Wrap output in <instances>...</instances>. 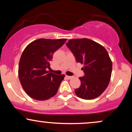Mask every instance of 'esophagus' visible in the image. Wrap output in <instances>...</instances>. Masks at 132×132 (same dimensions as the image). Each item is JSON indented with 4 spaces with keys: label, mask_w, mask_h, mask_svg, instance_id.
<instances>
[{
    "label": "esophagus",
    "mask_w": 132,
    "mask_h": 132,
    "mask_svg": "<svg viewBox=\"0 0 132 132\" xmlns=\"http://www.w3.org/2000/svg\"><path fill=\"white\" fill-rule=\"evenodd\" d=\"M66 78L68 79H71L72 78V76H66Z\"/></svg>",
    "instance_id": "34e87169"
}]
</instances>
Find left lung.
<instances>
[{
  "label": "left lung",
  "instance_id": "obj_1",
  "mask_svg": "<svg viewBox=\"0 0 132 132\" xmlns=\"http://www.w3.org/2000/svg\"><path fill=\"white\" fill-rule=\"evenodd\" d=\"M85 76L79 78L81 85L75 90L79 97L90 100L98 97L108 86L110 81L112 63L104 46L87 38L72 39L66 43Z\"/></svg>",
  "mask_w": 132,
  "mask_h": 132
}]
</instances>
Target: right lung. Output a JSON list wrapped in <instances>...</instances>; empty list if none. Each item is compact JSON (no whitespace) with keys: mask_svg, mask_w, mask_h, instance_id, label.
Masks as SVG:
<instances>
[{"mask_svg":"<svg viewBox=\"0 0 132 132\" xmlns=\"http://www.w3.org/2000/svg\"><path fill=\"white\" fill-rule=\"evenodd\" d=\"M67 39L40 38L31 42L23 51L19 65V78L23 89L30 97L45 101L56 94L64 75L46 71L56 50Z\"/></svg>","mask_w":132,"mask_h":132,"instance_id":"add662e5","label":"right lung"}]
</instances>
